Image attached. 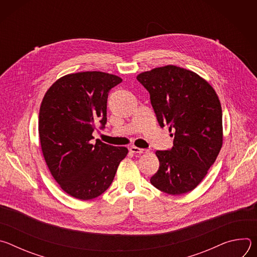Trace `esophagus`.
I'll return each instance as SVG.
<instances>
[{
	"label": "esophagus",
	"mask_w": 257,
	"mask_h": 257,
	"mask_svg": "<svg viewBox=\"0 0 257 257\" xmlns=\"http://www.w3.org/2000/svg\"><path fill=\"white\" fill-rule=\"evenodd\" d=\"M130 152L133 154H138V155H142V154H146L149 151L148 150H143V149H139L136 148V146H131L130 148Z\"/></svg>",
	"instance_id": "34e87169"
}]
</instances>
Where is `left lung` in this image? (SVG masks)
Masks as SVG:
<instances>
[{
	"mask_svg": "<svg viewBox=\"0 0 257 257\" xmlns=\"http://www.w3.org/2000/svg\"><path fill=\"white\" fill-rule=\"evenodd\" d=\"M136 78L151 94L160 126L168 125L169 131L175 132L173 148L156 152L160 168L151 183L171 195L192 191L223 145L218 96L195 72L174 65L142 72Z\"/></svg>",
	"mask_w": 257,
	"mask_h": 257,
	"instance_id": "8db88e82",
	"label": "left lung"
}]
</instances>
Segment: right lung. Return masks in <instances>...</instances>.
Returning a JSON list of instances; mask_svg holds the SVG:
<instances>
[{
  "label": "right lung",
  "mask_w": 257,
  "mask_h": 257,
  "mask_svg": "<svg viewBox=\"0 0 257 257\" xmlns=\"http://www.w3.org/2000/svg\"><path fill=\"white\" fill-rule=\"evenodd\" d=\"M122 82L100 71L59 78L41 103L39 134L46 164L60 187L80 200L93 199L112 184L128 150L97 140L95 124L106 123L107 92Z\"/></svg>",
  "instance_id": "obj_1"
}]
</instances>
